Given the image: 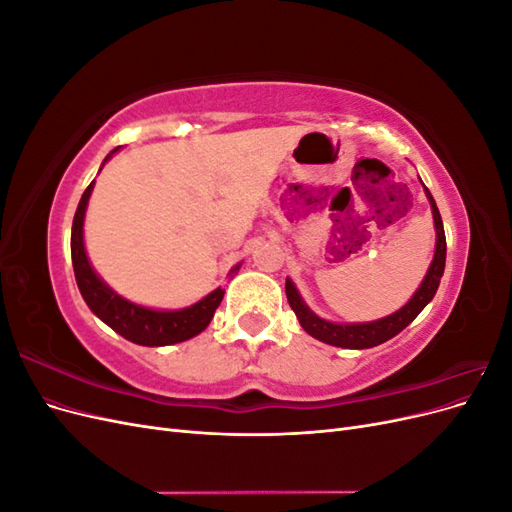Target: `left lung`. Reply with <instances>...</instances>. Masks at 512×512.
Masks as SVG:
<instances>
[{
  "label": "left lung",
  "mask_w": 512,
  "mask_h": 512,
  "mask_svg": "<svg viewBox=\"0 0 512 512\" xmlns=\"http://www.w3.org/2000/svg\"><path fill=\"white\" fill-rule=\"evenodd\" d=\"M425 194L431 203L438 241H436V256H433L425 280H423L421 288L414 292V297L404 307H401L399 312L386 316L382 320L367 322V324H333V322L318 318L314 312H309V307L299 297L297 288H294V284L290 280H286L288 303L292 307V312L297 314L301 327L309 335L320 339V342H324V344L339 346V348H354V350L374 348V346L386 342V339H391L397 333L404 331L408 324L423 312V307L433 299V294H436V290L440 286V277L444 273V262H446V237H444L440 211L436 207V200H433V196L429 194L427 188H425Z\"/></svg>",
  "instance_id": "left-lung-1"
}]
</instances>
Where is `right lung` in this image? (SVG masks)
I'll list each match as a JSON object with an SVG mask.
<instances>
[{
  "label": "right lung",
  "mask_w": 512,
  "mask_h": 512,
  "mask_svg": "<svg viewBox=\"0 0 512 512\" xmlns=\"http://www.w3.org/2000/svg\"><path fill=\"white\" fill-rule=\"evenodd\" d=\"M115 151L108 153V158H111ZM91 190H94V181L87 185V190L81 196V203L76 207L70 237L74 277L91 312L100 320H104L108 327L117 331L121 337H126L130 342L141 346H170L177 342H185V339L205 331L215 314V309H218V305L224 299V290H213L203 301H198L192 307L179 309V312H153V309L121 299L119 294H115L94 273L83 245V220Z\"/></svg>",
  "instance_id": "add662e5"
}]
</instances>
